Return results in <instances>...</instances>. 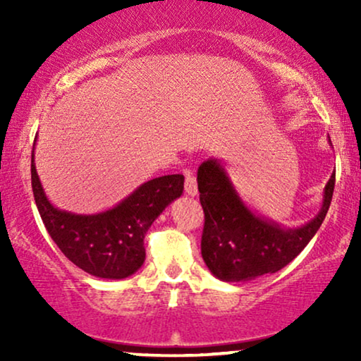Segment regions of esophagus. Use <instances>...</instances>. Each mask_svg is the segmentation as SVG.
Listing matches in <instances>:
<instances>
[{
  "mask_svg": "<svg viewBox=\"0 0 361 361\" xmlns=\"http://www.w3.org/2000/svg\"><path fill=\"white\" fill-rule=\"evenodd\" d=\"M184 189H185V194L190 197H195L197 194H199V189H197V180H195V177L192 176L190 171H185Z\"/></svg>",
  "mask_w": 361,
  "mask_h": 361,
  "instance_id": "34e87169",
  "label": "esophagus"
}]
</instances>
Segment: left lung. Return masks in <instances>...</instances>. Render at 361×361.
<instances>
[{"instance_id":"left-lung-1","label":"left lung","mask_w":361,"mask_h":361,"mask_svg":"<svg viewBox=\"0 0 361 361\" xmlns=\"http://www.w3.org/2000/svg\"><path fill=\"white\" fill-rule=\"evenodd\" d=\"M329 145L332 146L330 137ZM197 185L205 214L202 258L215 278L245 283L283 269L314 238L332 202L335 172L324 187L319 214L293 228L251 210L235 189L221 159L209 157L202 162Z\"/></svg>"}]
</instances>
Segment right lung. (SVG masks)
<instances>
[{"instance_id": "add662e5", "label": "right lung", "mask_w": 361, "mask_h": 361, "mask_svg": "<svg viewBox=\"0 0 361 361\" xmlns=\"http://www.w3.org/2000/svg\"><path fill=\"white\" fill-rule=\"evenodd\" d=\"M37 136L34 140L36 146ZM34 200L51 238L73 264L102 279H125L146 259L145 236L152 221L184 190V176L156 177L98 214H73L47 199L31 157Z\"/></svg>"}]
</instances>
